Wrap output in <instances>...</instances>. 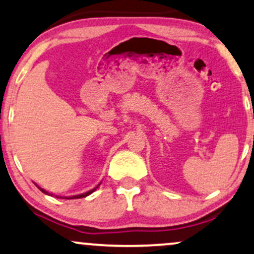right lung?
<instances>
[{"mask_svg":"<svg viewBox=\"0 0 254 254\" xmlns=\"http://www.w3.org/2000/svg\"><path fill=\"white\" fill-rule=\"evenodd\" d=\"M99 185H100V183H99ZM99 185H98L96 188H93V189H91V190H88V191H86V193H82V194H79V195H74V196H69V197H65V198H81V197H85V196H87V195L92 194V193H93V191H94V190H96V189H97L98 187H99ZM39 189H40V190H41V191H42V193H45V194H48V193H47V191H46V190H45V189H42V188H40V187H39ZM57 197H60V196H57ZM63 198H64V197H63Z\"/></svg>","mask_w":254,"mask_h":254,"instance_id":"right-lung-1","label":"right lung"}]
</instances>
